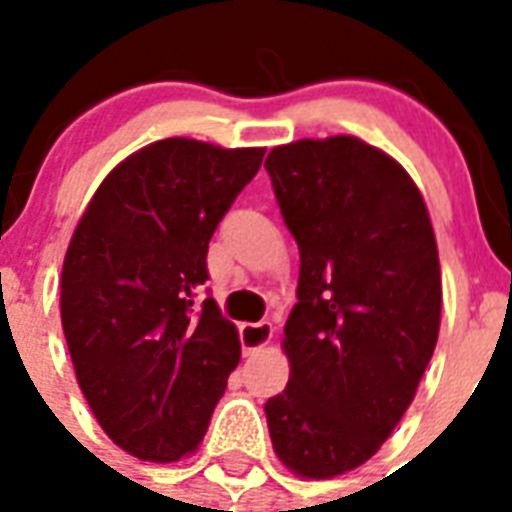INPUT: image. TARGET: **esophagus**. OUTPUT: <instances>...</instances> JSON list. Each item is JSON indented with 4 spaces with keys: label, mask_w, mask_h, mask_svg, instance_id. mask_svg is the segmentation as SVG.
<instances>
[{
    "label": "esophagus",
    "mask_w": 512,
    "mask_h": 512,
    "mask_svg": "<svg viewBox=\"0 0 512 512\" xmlns=\"http://www.w3.org/2000/svg\"><path fill=\"white\" fill-rule=\"evenodd\" d=\"M241 348L244 353H257L260 348H265L273 337V324L271 321H257V324H241L239 329Z\"/></svg>",
    "instance_id": "1"
}]
</instances>
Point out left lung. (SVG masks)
Masks as SVG:
<instances>
[{
	"label": "left lung",
	"mask_w": 512,
	"mask_h": 512,
	"mask_svg": "<svg viewBox=\"0 0 512 512\" xmlns=\"http://www.w3.org/2000/svg\"><path fill=\"white\" fill-rule=\"evenodd\" d=\"M265 170L300 247L284 327L292 372L265 417L289 470L335 478L393 433L436 350V236L412 177L364 140H297Z\"/></svg>",
	"instance_id": "8db88e82"
}]
</instances>
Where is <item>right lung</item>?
<instances>
[{"mask_svg":"<svg viewBox=\"0 0 512 512\" xmlns=\"http://www.w3.org/2000/svg\"><path fill=\"white\" fill-rule=\"evenodd\" d=\"M263 154L151 143L111 170L71 236L60 319L76 380L106 436L138 460L191 454L239 364L236 327L196 295L209 239Z\"/></svg>","mask_w":512,"mask_h":512,"instance_id":"1","label":"right lung"}]
</instances>
